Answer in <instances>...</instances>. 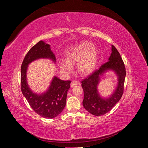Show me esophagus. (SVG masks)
Instances as JSON below:
<instances>
[{
    "label": "esophagus",
    "mask_w": 148,
    "mask_h": 148,
    "mask_svg": "<svg viewBox=\"0 0 148 148\" xmlns=\"http://www.w3.org/2000/svg\"><path fill=\"white\" fill-rule=\"evenodd\" d=\"M79 83V82H77V81H72L70 84V86L71 87H73L74 86H76V85H78Z\"/></svg>",
    "instance_id": "1"
}]
</instances>
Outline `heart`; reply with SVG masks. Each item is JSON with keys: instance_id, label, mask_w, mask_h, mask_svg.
<instances>
[{"instance_id": "1", "label": "heart", "mask_w": 148, "mask_h": 148, "mask_svg": "<svg viewBox=\"0 0 148 148\" xmlns=\"http://www.w3.org/2000/svg\"><path fill=\"white\" fill-rule=\"evenodd\" d=\"M66 60L59 62V67L64 73L71 71V65L77 63V70L81 75L91 73L95 69L98 60V52L90 42H84L69 49Z\"/></svg>"}]
</instances>
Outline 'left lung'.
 I'll return each mask as SVG.
<instances>
[{
  "mask_svg": "<svg viewBox=\"0 0 148 148\" xmlns=\"http://www.w3.org/2000/svg\"><path fill=\"white\" fill-rule=\"evenodd\" d=\"M108 70L114 71L117 75L118 86L108 98H102L98 92L97 86L101 76ZM125 76L126 70L123 61L117 49L112 45L109 61L81 82L84 91L83 106L84 109L96 116L104 115L109 112L123 95Z\"/></svg>",
  "mask_w": 148,
  "mask_h": 148,
  "instance_id": "left-lung-1",
  "label": "left lung"
}]
</instances>
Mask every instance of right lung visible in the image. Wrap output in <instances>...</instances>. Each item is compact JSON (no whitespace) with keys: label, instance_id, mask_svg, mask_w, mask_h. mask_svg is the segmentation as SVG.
Returning a JSON list of instances; mask_svg holds the SVG:
<instances>
[{"label":"right lung","instance_id":"obj_1","mask_svg":"<svg viewBox=\"0 0 148 148\" xmlns=\"http://www.w3.org/2000/svg\"><path fill=\"white\" fill-rule=\"evenodd\" d=\"M39 59H50L56 62L55 55L50 45L40 41L31 47L26 53L21 67V89L26 99L36 113L46 119H53L59 115L66 105L67 91L70 88L71 81H64L53 78L47 90L41 95L31 90L27 83L26 72L31 62Z\"/></svg>","mask_w":148,"mask_h":148}]
</instances>
